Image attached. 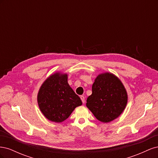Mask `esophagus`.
<instances>
[{"mask_svg": "<svg viewBox=\"0 0 158 158\" xmlns=\"http://www.w3.org/2000/svg\"><path fill=\"white\" fill-rule=\"evenodd\" d=\"M80 99H81V100H82V103H85V98H84V95H80Z\"/></svg>", "mask_w": 158, "mask_h": 158, "instance_id": "34e87169", "label": "esophagus"}]
</instances>
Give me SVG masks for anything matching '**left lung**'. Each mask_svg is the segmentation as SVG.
<instances>
[{
    "label": "left lung",
    "instance_id": "8db88e82",
    "mask_svg": "<svg viewBox=\"0 0 158 158\" xmlns=\"http://www.w3.org/2000/svg\"><path fill=\"white\" fill-rule=\"evenodd\" d=\"M127 101V90L121 81L113 74L105 73L95 79L86 106L98 120L109 123L123 112Z\"/></svg>",
    "mask_w": 158,
    "mask_h": 158
}]
</instances>
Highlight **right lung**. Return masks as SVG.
<instances>
[{
  "label": "right lung",
  "instance_id": "add662e5",
  "mask_svg": "<svg viewBox=\"0 0 158 158\" xmlns=\"http://www.w3.org/2000/svg\"><path fill=\"white\" fill-rule=\"evenodd\" d=\"M40 111L48 120L65 121L82 101L68 83L67 74L60 72L51 74L42 84L37 94Z\"/></svg>",
  "mask_w": 158,
  "mask_h": 158
}]
</instances>
